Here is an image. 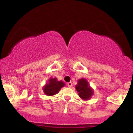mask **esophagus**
Wrapping results in <instances>:
<instances>
[{"instance_id": "esophagus-1", "label": "esophagus", "mask_w": 133, "mask_h": 133, "mask_svg": "<svg viewBox=\"0 0 133 133\" xmlns=\"http://www.w3.org/2000/svg\"><path fill=\"white\" fill-rule=\"evenodd\" d=\"M72 85V84L71 82H69L68 83V86L69 87V88H71Z\"/></svg>"}]
</instances>
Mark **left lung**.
<instances>
[{"instance_id":"8db88e82","label":"left lung","mask_w":133,"mask_h":133,"mask_svg":"<svg viewBox=\"0 0 133 133\" xmlns=\"http://www.w3.org/2000/svg\"><path fill=\"white\" fill-rule=\"evenodd\" d=\"M76 89L78 92V95L84 100H89L93 95V90L90 87L86 79H79L77 84L76 86Z\"/></svg>"}]
</instances>
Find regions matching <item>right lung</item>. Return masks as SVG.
<instances>
[{
  "label": "right lung",
  "instance_id": "obj_1",
  "mask_svg": "<svg viewBox=\"0 0 133 133\" xmlns=\"http://www.w3.org/2000/svg\"><path fill=\"white\" fill-rule=\"evenodd\" d=\"M43 88V91L47 96H53L59 92L61 89L65 86L62 81H57V78H50Z\"/></svg>",
  "mask_w": 133,
  "mask_h": 133
}]
</instances>
